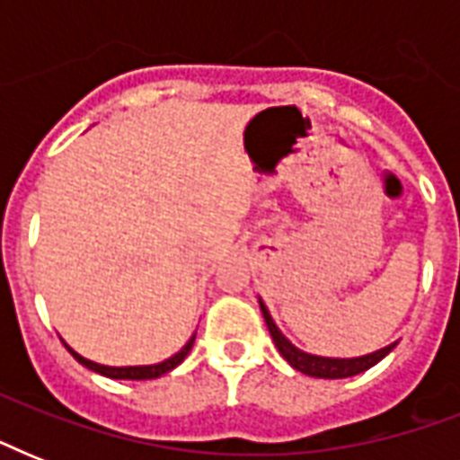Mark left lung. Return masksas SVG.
I'll return each mask as SVG.
<instances>
[{"mask_svg":"<svg viewBox=\"0 0 460 460\" xmlns=\"http://www.w3.org/2000/svg\"><path fill=\"white\" fill-rule=\"evenodd\" d=\"M260 310H262V317L267 322V329H270V334H272L274 343H277V349L279 353L288 360L291 367H296L303 375H310V377H322V379H343V377H353L358 372L370 370L372 365H377L382 358L389 353V350L396 346V343H389L386 349H379L370 356L363 358H322V356H310V353H303L294 346V343L288 341L287 336L281 334L277 324H274L272 314L265 307V303L260 301Z\"/></svg>","mask_w":460,"mask_h":460,"instance_id":"8db88e82","label":"left lung"}]
</instances>
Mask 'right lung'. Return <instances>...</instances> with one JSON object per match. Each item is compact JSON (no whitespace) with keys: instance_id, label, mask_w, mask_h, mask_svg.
I'll return each mask as SVG.
<instances>
[{"instance_id":"1","label":"right lung","mask_w":460,"mask_h":460,"mask_svg":"<svg viewBox=\"0 0 460 460\" xmlns=\"http://www.w3.org/2000/svg\"><path fill=\"white\" fill-rule=\"evenodd\" d=\"M193 341H195V336L190 339V341L183 346V349L176 353V356H172L169 360H164V363H157V365H140V367H107V365H97L93 363V360H85L83 356H78L75 350H71L66 346L68 350H71V356L78 360L81 365H85L88 370L93 372H100V375H104V377H111V379H155L159 377V375H164V372L173 370L176 365L183 363V358L190 353V349H193Z\"/></svg>"}]
</instances>
